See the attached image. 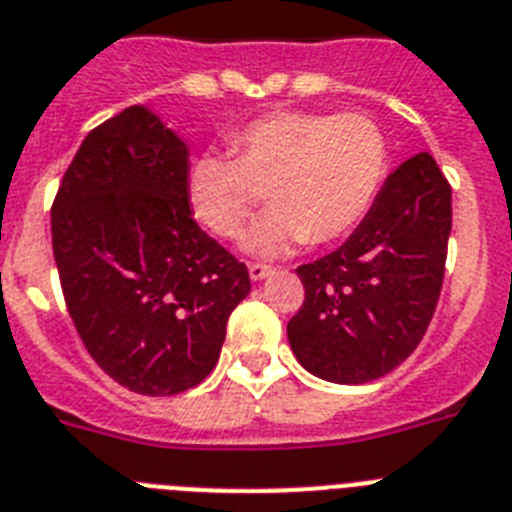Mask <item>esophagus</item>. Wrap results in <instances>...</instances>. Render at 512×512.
<instances>
[{
    "mask_svg": "<svg viewBox=\"0 0 512 512\" xmlns=\"http://www.w3.org/2000/svg\"><path fill=\"white\" fill-rule=\"evenodd\" d=\"M270 273H273V268H270V265H262V262H252L250 265L252 281H262V278H268Z\"/></svg>",
    "mask_w": 512,
    "mask_h": 512,
    "instance_id": "esophagus-1",
    "label": "esophagus"
}]
</instances>
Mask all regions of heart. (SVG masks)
I'll use <instances>...</instances> for the list:
<instances>
[{"mask_svg":"<svg viewBox=\"0 0 512 512\" xmlns=\"http://www.w3.org/2000/svg\"><path fill=\"white\" fill-rule=\"evenodd\" d=\"M231 157L203 154L188 172L195 219L221 239L242 237L268 193L273 211L247 239L262 257L348 237L389 172V141L361 113L275 110L229 136Z\"/></svg>","mask_w":512,"mask_h":512,"instance_id":"1","label":"heart"}]
</instances>
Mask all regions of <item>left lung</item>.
Wrapping results in <instances>:
<instances>
[{"mask_svg": "<svg viewBox=\"0 0 512 512\" xmlns=\"http://www.w3.org/2000/svg\"><path fill=\"white\" fill-rule=\"evenodd\" d=\"M451 185L428 151L391 172L358 229L299 265L304 304L288 342L309 373L366 384L407 361L428 330L446 273Z\"/></svg>", "mask_w": 512, "mask_h": 512, "instance_id": "left-lung-1", "label": "left lung"}]
</instances>
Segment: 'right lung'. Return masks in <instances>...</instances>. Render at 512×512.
I'll list each match as a JSON object with an SVG mask.
<instances>
[{
    "label": "right lung",
    "instance_id": "1",
    "mask_svg": "<svg viewBox=\"0 0 512 512\" xmlns=\"http://www.w3.org/2000/svg\"><path fill=\"white\" fill-rule=\"evenodd\" d=\"M188 157L177 133L131 105L87 133L51 208L61 291L84 348L146 397L201 384L250 293L247 265L195 224Z\"/></svg>",
    "mask_w": 512,
    "mask_h": 512
}]
</instances>
